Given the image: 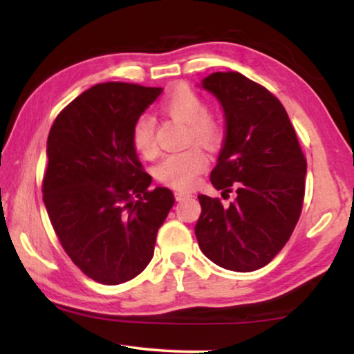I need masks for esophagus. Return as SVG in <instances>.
<instances>
[{
	"instance_id": "34e87169",
	"label": "esophagus",
	"mask_w": 354,
	"mask_h": 354,
	"mask_svg": "<svg viewBox=\"0 0 354 354\" xmlns=\"http://www.w3.org/2000/svg\"><path fill=\"white\" fill-rule=\"evenodd\" d=\"M174 195H176V200H177V201H182V200H185V198L192 196V193H190V192H182V190H177L176 193H174Z\"/></svg>"
}]
</instances>
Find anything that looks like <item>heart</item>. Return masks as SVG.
I'll use <instances>...</instances> for the list:
<instances>
[{"label":"heart","instance_id":"obj_1","mask_svg":"<svg viewBox=\"0 0 354 354\" xmlns=\"http://www.w3.org/2000/svg\"><path fill=\"white\" fill-rule=\"evenodd\" d=\"M162 108L171 118L188 124L190 137L205 147H216L221 140V122L214 115L206 113L205 100L190 86H178L162 101ZM132 143L143 156L156 153L154 142V122L149 115L143 114L135 120L132 127ZM207 158L198 147L176 151L162 158L156 166V177L174 188H190L200 174L205 171Z\"/></svg>","mask_w":354,"mask_h":354}]
</instances>
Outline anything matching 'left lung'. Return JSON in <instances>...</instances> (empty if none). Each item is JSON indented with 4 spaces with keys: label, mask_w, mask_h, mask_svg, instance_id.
Segmentation results:
<instances>
[{
    "label": "left lung",
    "mask_w": 354,
    "mask_h": 354,
    "mask_svg": "<svg viewBox=\"0 0 354 354\" xmlns=\"http://www.w3.org/2000/svg\"><path fill=\"white\" fill-rule=\"evenodd\" d=\"M224 109L225 138L211 183L230 206L200 195L195 225L207 259L251 272L283 248L301 214L306 159L282 103L240 72H214L201 80Z\"/></svg>",
    "instance_id": "obj_1"
}]
</instances>
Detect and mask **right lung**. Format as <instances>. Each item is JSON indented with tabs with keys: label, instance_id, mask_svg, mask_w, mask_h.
I'll return each mask as SVG.
<instances>
[{
	"label": "right lung",
	"instance_id": "1",
	"mask_svg": "<svg viewBox=\"0 0 354 354\" xmlns=\"http://www.w3.org/2000/svg\"><path fill=\"white\" fill-rule=\"evenodd\" d=\"M159 86L106 82L84 91L48 135L43 201L62 248L95 282L118 285L142 272L174 206L166 187L149 190L132 127Z\"/></svg>",
	"mask_w": 354,
	"mask_h": 354
}]
</instances>
